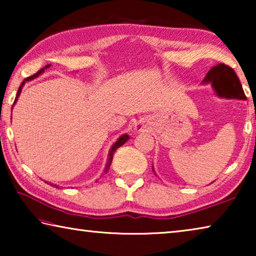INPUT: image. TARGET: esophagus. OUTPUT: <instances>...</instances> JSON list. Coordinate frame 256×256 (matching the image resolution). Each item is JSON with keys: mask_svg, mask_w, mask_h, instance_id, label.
<instances>
[{"mask_svg": "<svg viewBox=\"0 0 256 256\" xmlns=\"http://www.w3.org/2000/svg\"><path fill=\"white\" fill-rule=\"evenodd\" d=\"M146 128V120H138L136 125H134V128H136V131H138V132L144 131Z\"/></svg>", "mask_w": 256, "mask_h": 256, "instance_id": "esophagus-1", "label": "esophagus"}]
</instances>
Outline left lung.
<instances>
[{"label":"left lung","mask_w":256,"mask_h":256,"mask_svg":"<svg viewBox=\"0 0 256 256\" xmlns=\"http://www.w3.org/2000/svg\"><path fill=\"white\" fill-rule=\"evenodd\" d=\"M202 82L211 84L220 97L246 99L240 81L235 71L224 63L211 68Z\"/></svg>","instance_id":"left-lung-1"}]
</instances>
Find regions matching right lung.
Listing matches in <instances>:
<instances>
[{
	"mask_svg": "<svg viewBox=\"0 0 256 256\" xmlns=\"http://www.w3.org/2000/svg\"><path fill=\"white\" fill-rule=\"evenodd\" d=\"M50 66H46L45 68H42V70L40 71H38L37 73H34V76H28V78H26V79L22 81V84H20V86H19V89H18V92H16V99H14V104L16 102V100H18V97L20 96V94H21V90H22V86H24V84H26V82H27V81H30V80H32V79H34V78H37L38 76H40V73L42 72V71H44V68H48ZM128 140V134H123V136H120V138H118V141H116L115 142V144H112V149H110V154H108V160H107V164H106V168H105V172H107V170H108V168H110V164H112V156H114V152H115V151L116 150H118V148H120V146H122L124 144H125V142H126ZM52 186H56V188H58V185H54V184H50Z\"/></svg>",
	"mask_w": 256,
	"mask_h": 256,
	"instance_id": "right-lung-1",
	"label": "right lung"
}]
</instances>
